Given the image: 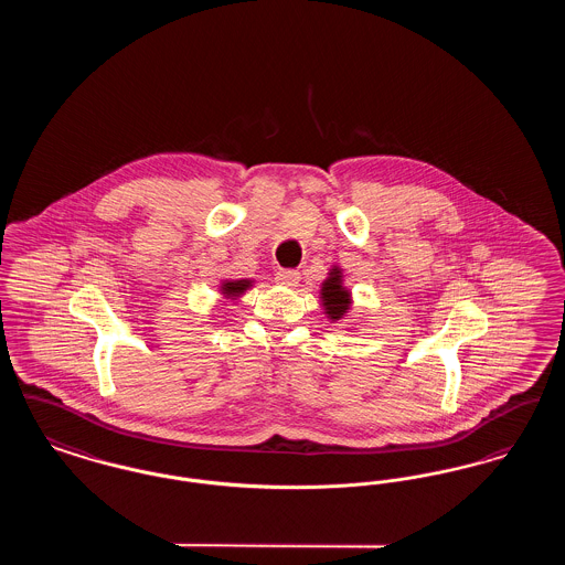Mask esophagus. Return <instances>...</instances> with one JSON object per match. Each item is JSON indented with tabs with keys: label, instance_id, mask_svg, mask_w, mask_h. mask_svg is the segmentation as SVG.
I'll return each mask as SVG.
<instances>
[{
	"label": "esophagus",
	"instance_id": "1",
	"mask_svg": "<svg viewBox=\"0 0 565 565\" xmlns=\"http://www.w3.org/2000/svg\"><path fill=\"white\" fill-rule=\"evenodd\" d=\"M275 279L284 286H296L300 281V273L292 269H279L275 273Z\"/></svg>",
	"mask_w": 565,
	"mask_h": 565
}]
</instances>
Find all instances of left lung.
I'll use <instances>...</instances> for the list:
<instances>
[{"mask_svg":"<svg viewBox=\"0 0 565 565\" xmlns=\"http://www.w3.org/2000/svg\"><path fill=\"white\" fill-rule=\"evenodd\" d=\"M341 269L330 270V277L322 284V305L323 313L337 322L343 320V316H348L351 307V296L345 288H343V279H341Z\"/></svg>","mask_w":565,"mask_h":565,"instance_id":"8db88e82","label":"left lung"}]
</instances>
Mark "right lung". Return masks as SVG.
<instances>
[{
  "label": "right lung",
  "mask_w": 565,
  "mask_h": 565,
  "mask_svg": "<svg viewBox=\"0 0 565 565\" xmlns=\"http://www.w3.org/2000/svg\"><path fill=\"white\" fill-rule=\"evenodd\" d=\"M252 286L249 279H239V281H224L222 284V295L226 298H233V296H239Z\"/></svg>",
  "instance_id": "right-lung-1"
}]
</instances>
